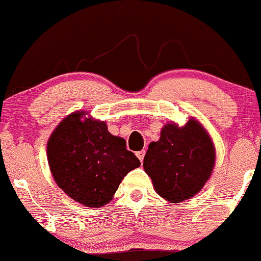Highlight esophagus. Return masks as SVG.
I'll list each match as a JSON object with an SVG mask.
<instances>
[{"instance_id":"esophagus-1","label":"esophagus","mask_w":261,"mask_h":261,"mask_svg":"<svg viewBox=\"0 0 261 261\" xmlns=\"http://www.w3.org/2000/svg\"><path fill=\"white\" fill-rule=\"evenodd\" d=\"M144 155H146V150H140V151H137V153H136V156L138 158V159H140L141 163L144 159Z\"/></svg>"}]
</instances>
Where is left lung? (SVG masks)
Returning <instances> with one entry per match:
<instances>
[{
    "label": "left lung",
    "mask_w": 261,
    "mask_h": 261,
    "mask_svg": "<svg viewBox=\"0 0 261 261\" xmlns=\"http://www.w3.org/2000/svg\"><path fill=\"white\" fill-rule=\"evenodd\" d=\"M216 149L208 133L194 118L184 126L169 123L151 142L143 167L161 197L179 203L196 195L212 174Z\"/></svg>",
    "instance_id": "1"
}]
</instances>
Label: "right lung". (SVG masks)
<instances>
[{"label": "right lung", "instance_id": "right-lung-1", "mask_svg": "<svg viewBox=\"0 0 261 261\" xmlns=\"http://www.w3.org/2000/svg\"><path fill=\"white\" fill-rule=\"evenodd\" d=\"M87 114L74 112L58 125L48 140L47 156L58 186L77 202L98 208L113 199L124 177L141 163L124 138Z\"/></svg>", "mask_w": 261, "mask_h": 261}]
</instances>
